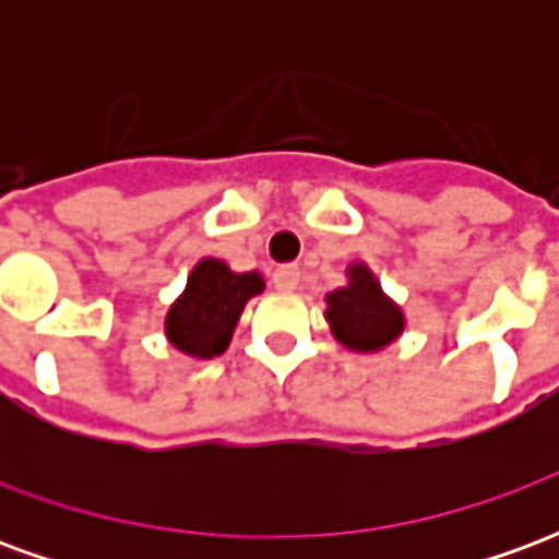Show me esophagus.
I'll use <instances>...</instances> for the list:
<instances>
[{"instance_id":"esophagus-1","label":"esophagus","mask_w":559,"mask_h":559,"mask_svg":"<svg viewBox=\"0 0 559 559\" xmlns=\"http://www.w3.org/2000/svg\"><path fill=\"white\" fill-rule=\"evenodd\" d=\"M299 266H281L275 269V275H272V281H275V287L278 290H296L299 287Z\"/></svg>"}]
</instances>
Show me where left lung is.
Here are the masks:
<instances>
[{"mask_svg":"<svg viewBox=\"0 0 559 559\" xmlns=\"http://www.w3.org/2000/svg\"><path fill=\"white\" fill-rule=\"evenodd\" d=\"M326 323L335 341L353 353L383 350L407 326L401 305L389 299L365 263H350L347 284L326 293Z\"/></svg>","mask_w":559,"mask_h":559,"instance_id":"8db88e82","label":"left lung"}]
</instances>
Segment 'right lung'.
Returning a JSON list of instances; mask_svg holds the SVG:
<instances>
[{
    "mask_svg": "<svg viewBox=\"0 0 559 559\" xmlns=\"http://www.w3.org/2000/svg\"><path fill=\"white\" fill-rule=\"evenodd\" d=\"M263 287L260 272H233L218 257H203L164 317V335L185 356L215 359L230 347L245 305Z\"/></svg>",
    "mask_w": 559,
    "mask_h": 559,
    "instance_id": "right-lung-1",
    "label": "right lung"
}]
</instances>
